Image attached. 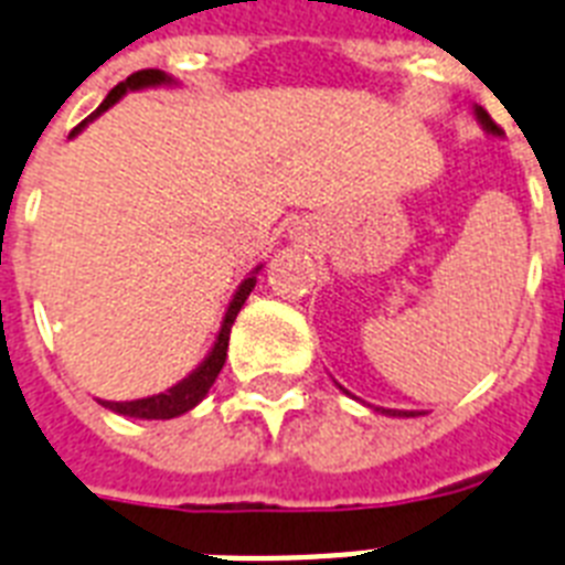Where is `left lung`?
I'll return each mask as SVG.
<instances>
[{"mask_svg":"<svg viewBox=\"0 0 565 565\" xmlns=\"http://www.w3.org/2000/svg\"><path fill=\"white\" fill-rule=\"evenodd\" d=\"M473 118L481 124V130L488 132V136H493V139H502V136H505V132L499 130L497 124H493V118H490L488 113H484V109L479 107V104H473ZM337 386H339V383H337ZM339 388H342V386H339ZM342 392H345L348 397H351V392H348V388H342ZM354 401H356V397H354ZM365 406H369V403H365ZM369 409L380 412V415H388V417H417V415H424V412H415V409H383V406H369Z\"/></svg>","mask_w":565,"mask_h":565,"instance_id":"1","label":"left lung"}]
</instances>
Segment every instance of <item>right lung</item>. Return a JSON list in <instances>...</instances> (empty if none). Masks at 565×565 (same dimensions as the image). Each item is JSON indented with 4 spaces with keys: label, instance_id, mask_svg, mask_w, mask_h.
<instances>
[{
    "label": "right lung",
    "instance_id": "add662e5",
    "mask_svg": "<svg viewBox=\"0 0 565 565\" xmlns=\"http://www.w3.org/2000/svg\"><path fill=\"white\" fill-rule=\"evenodd\" d=\"M159 86H177V81H173L168 72H162V68H145V72H136V75L127 77L124 84H118L116 89H109L107 98L100 100V107L95 109L84 124H77L75 130L68 132V139H75L77 132L86 130V124H92L98 116H104L109 107H116L127 92L159 89ZM260 269H264V264H258V267L252 269V273L237 284L235 296H232V301H228L226 313H223V322H220L217 337H214V345L209 348V354L203 356V362H200L188 377L179 380L177 386H171L168 392L150 394V397H139V401H100V406H107V409H113L116 415L136 417V420H171V417H179L194 409L196 403L203 401L205 394H209V388L214 386V380H217V374L223 371V365H226L228 333H232V324H235L237 313H241L243 301H246L249 292L255 290Z\"/></svg>",
    "mask_w": 565,
    "mask_h": 565
}]
</instances>
